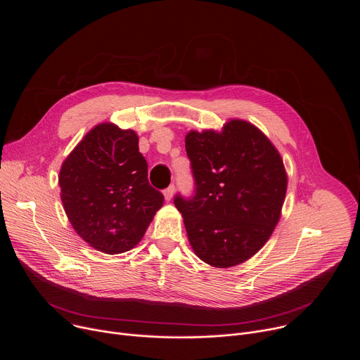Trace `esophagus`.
I'll return each instance as SVG.
<instances>
[{
	"instance_id": "1",
	"label": "esophagus",
	"mask_w": 360,
	"mask_h": 360,
	"mask_svg": "<svg viewBox=\"0 0 360 360\" xmlns=\"http://www.w3.org/2000/svg\"><path fill=\"white\" fill-rule=\"evenodd\" d=\"M174 193H175V186H174V185L168 186V188L164 191V196H165L167 200H171V199L174 198Z\"/></svg>"
}]
</instances>
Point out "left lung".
<instances>
[{"label": "left lung", "mask_w": 360, "mask_h": 360, "mask_svg": "<svg viewBox=\"0 0 360 360\" xmlns=\"http://www.w3.org/2000/svg\"><path fill=\"white\" fill-rule=\"evenodd\" d=\"M185 148L195 196H175L189 243L215 268L250 259L281 219L288 174L281 153L253 124L229 120L221 131H189Z\"/></svg>", "instance_id": "obj_1"}]
</instances>
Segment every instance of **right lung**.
<instances>
[{
	"instance_id": "obj_1",
	"label": "right lung",
	"mask_w": 360,
	"mask_h": 360,
	"mask_svg": "<svg viewBox=\"0 0 360 360\" xmlns=\"http://www.w3.org/2000/svg\"><path fill=\"white\" fill-rule=\"evenodd\" d=\"M58 184L74 231L108 255L132 249L164 205L148 182L136 132L112 122L86 132L63 162Z\"/></svg>"
}]
</instances>
